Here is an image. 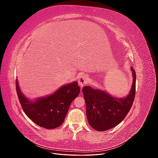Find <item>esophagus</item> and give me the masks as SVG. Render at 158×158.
<instances>
[{
    "label": "esophagus",
    "instance_id": "esophagus-1",
    "mask_svg": "<svg viewBox=\"0 0 158 158\" xmlns=\"http://www.w3.org/2000/svg\"><path fill=\"white\" fill-rule=\"evenodd\" d=\"M88 81V76L85 74H83L82 76H80L79 78H78V84L80 85V87H83L84 84H86Z\"/></svg>",
    "mask_w": 158,
    "mask_h": 158
}]
</instances>
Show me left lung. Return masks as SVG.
I'll use <instances>...</instances> for the list:
<instances>
[{
    "label": "left lung",
    "instance_id": "8db88e82",
    "mask_svg": "<svg viewBox=\"0 0 158 158\" xmlns=\"http://www.w3.org/2000/svg\"><path fill=\"white\" fill-rule=\"evenodd\" d=\"M132 84L126 97L116 98L105 90L84 86L82 89L86 105L89 125L98 131H107L120 123L130 111L135 96L136 73L131 67Z\"/></svg>",
    "mask_w": 158,
    "mask_h": 158
}]
</instances>
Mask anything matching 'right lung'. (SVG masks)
<instances>
[{
  "instance_id": "right-lung-1",
  "label": "right lung",
  "mask_w": 158,
  "mask_h": 158,
  "mask_svg": "<svg viewBox=\"0 0 158 158\" xmlns=\"http://www.w3.org/2000/svg\"><path fill=\"white\" fill-rule=\"evenodd\" d=\"M16 84L18 99L27 117L47 129L55 128L63 123L71 103L80 92L75 81L62 85L53 94L30 100L21 92L17 79Z\"/></svg>"
}]
</instances>
